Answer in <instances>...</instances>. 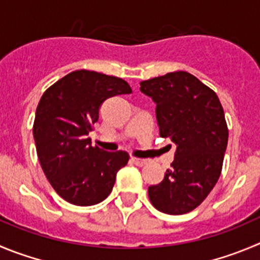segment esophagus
<instances>
[{"label": "esophagus", "mask_w": 260, "mask_h": 260, "mask_svg": "<svg viewBox=\"0 0 260 260\" xmlns=\"http://www.w3.org/2000/svg\"><path fill=\"white\" fill-rule=\"evenodd\" d=\"M133 161V163L136 164L137 167H144L147 164V160L146 159H141V157H136V156H132V159H131Z\"/></svg>", "instance_id": "obj_1"}]
</instances>
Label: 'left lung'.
I'll return each instance as SVG.
<instances>
[{
    "mask_svg": "<svg viewBox=\"0 0 260 260\" xmlns=\"http://www.w3.org/2000/svg\"><path fill=\"white\" fill-rule=\"evenodd\" d=\"M142 93L156 104L160 136L177 145L171 169L149 198L159 212L186 214L198 208L220 176L229 128L217 93L187 72L142 81Z\"/></svg>",
    "mask_w": 260,
    "mask_h": 260,
    "instance_id": "1",
    "label": "left lung"
}]
</instances>
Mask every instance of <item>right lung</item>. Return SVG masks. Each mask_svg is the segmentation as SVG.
I'll use <instances>...</instances> for the list:
<instances>
[{
	"label": "right lung",
	"mask_w": 260,
	"mask_h": 260,
	"mask_svg": "<svg viewBox=\"0 0 260 260\" xmlns=\"http://www.w3.org/2000/svg\"><path fill=\"white\" fill-rule=\"evenodd\" d=\"M131 92L124 79L82 69L62 77L41 97L33 124L38 159L53 190L68 203H101L113 190L116 172L127 166V151H104L87 136L101 104Z\"/></svg>",
	"instance_id": "1"
}]
</instances>
